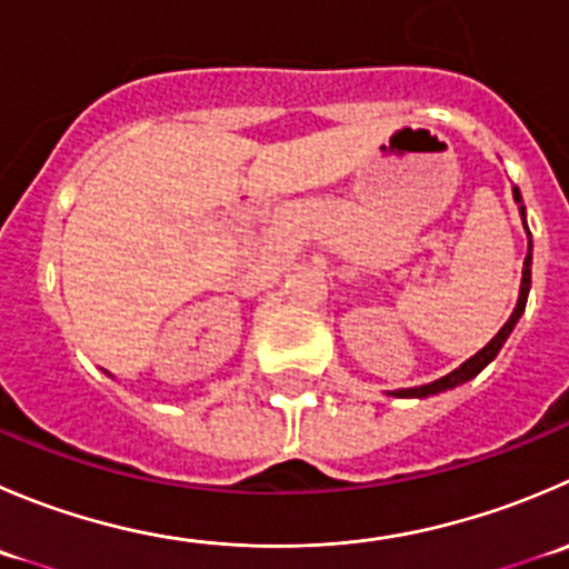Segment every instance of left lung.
I'll return each instance as SVG.
<instances>
[{
    "label": "left lung",
    "instance_id": "left-lung-1",
    "mask_svg": "<svg viewBox=\"0 0 569 569\" xmlns=\"http://www.w3.org/2000/svg\"><path fill=\"white\" fill-rule=\"evenodd\" d=\"M515 200L520 202V213H522V219H526V208H522L520 189H515ZM526 230H528V224H526ZM528 236H531V230H528ZM528 289H531V250H528L526 267H522L520 300H517V308H515V313H511V317H509V322H506L503 328L498 330V336H495V339L489 341V345L483 347V350H478L476 356L470 358V361H465L459 369H453V372H450V375H445V378L433 380V383H428V386H417V389H397V391H391V395H395V397H428V395H439V391H448V389H453V386L465 383V380L476 378V375L481 372V369L487 367V363L492 361L495 356H498L500 347H503V341L509 339V333H511V330H515V325H517V319H520V313L526 311Z\"/></svg>",
    "mask_w": 569,
    "mask_h": 569
}]
</instances>
